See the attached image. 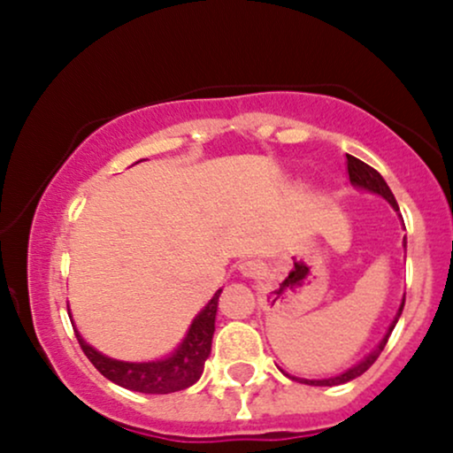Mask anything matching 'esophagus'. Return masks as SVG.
<instances>
[{
	"instance_id": "obj_1",
	"label": "esophagus",
	"mask_w": 453,
	"mask_h": 453,
	"mask_svg": "<svg viewBox=\"0 0 453 453\" xmlns=\"http://www.w3.org/2000/svg\"><path fill=\"white\" fill-rule=\"evenodd\" d=\"M240 272H242L244 278H259L263 273V263L259 261H244L240 265Z\"/></svg>"
}]
</instances>
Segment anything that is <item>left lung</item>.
<instances>
[{"label":"left lung","instance_id":"left-lung-1","mask_svg":"<svg viewBox=\"0 0 453 453\" xmlns=\"http://www.w3.org/2000/svg\"><path fill=\"white\" fill-rule=\"evenodd\" d=\"M347 171H349V180H351V184H353L355 188H359V190H365V192H372V194H379V196L385 198L387 203L391 204V207H393L395 211H399L397 200H395L391 188L387 186V181L382 180V175L379 173V171L372 169L370 165L364 163V160L351 157V154H347ZM403 246H405V238H403ZM403 305H405V296H403L402 305H399V309H397V316L393 318L391 326H388L387 334L382 336V341H380L379 345H376L374 349H372V351H370L368 355H365L362 362L355 364L353 368L345 370V372H342V374H339V376H332V379L309 380V379H296V376H293V380H299V382H303V385H313V387H334V385H342V382H349V380L357 379V376H362L364 372L368 370L370 365L376 362V359H379V355L382 353V349H385V345H387L388 336H391L395 324H397L399 316H402Z\"/></svg>","mask_w":453,"mask_h":453}]
</instances>
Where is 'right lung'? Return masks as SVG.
<instances>
[{
  "label": "right lung",
  "instance_id": "right-lung-1",
  "mask_svg": "<svg viewBox=\"0 0 453 453\" xmlns=\"http://www.w3.org/2000/svg\"><path fill=\"white\" fill-rule=\"evenodd\" d=\"M221 288L217 290L204 309L192 319L190 328L184 341L177 345V349L167 357L157 359V362H119V359L106 357L94 347L83 341L79 330L74 328L79 345L88 359L96 365V370L114 385L129 388L137 393H150V395H167L175 391H184L192 387L200 379L204 370V362L211 355V342H213L215 332V316H217V301H219ZM71 318V313H68Z\"/></svg>",
  "mask_w": 453,
  "mask_h": 453
}]
</instances>
